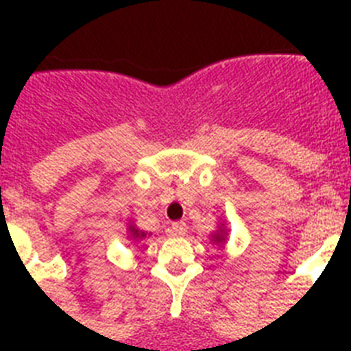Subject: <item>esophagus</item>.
<instances>
[{"instance_id":"esophagus-1","label":"esophagus","mask_w":351,"mask_h":351,"mask_svg":"<svg viewBox=\"0 0 351 351\" xmlns=\"http://www.w3.org/2000/svg\"><path fill=\"white\" fill-rule=\"evenodd\" d=\"M186 222H173V226H171V233L175 234V237H182V234H186Z\"/></svg>"}]
</instances>
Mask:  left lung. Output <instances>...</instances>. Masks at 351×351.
<instances>
[{
  "instance_id": "left-lung-1",
  "label": "left lung",
  "mask_w": 351,
  "mask_h": 351,
  "mask_svg": "<svg viewBox=\"0 0 351 351\" xmlns=\"http://www.w3.org/2000/svg\"><path fill=\"white\" fill-rule=\"evenodd\" d=\"M226 240H228V230H226L224 224H219V230L211 234V242H213V244L224 245Z\"/></svg>"
}]
</instances>
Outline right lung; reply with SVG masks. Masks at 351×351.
<instances>
[{"instance_id": "obj_1", "label": "right lung", "mask_w": 351, "mask_h": 351, "mask_svg": "<svg viewBox=\"0 0 351 351\" xmlns=\"http://www.w3.org/2000/svg\"><path fill=\"white\" fill-rule=\"evenodd\" d=\"M149 237H151V233L138 230L134 222H129V226H127V239L131 240V244H138V242H142L143 239H149Z\"/></svg>"}]
</instances>
